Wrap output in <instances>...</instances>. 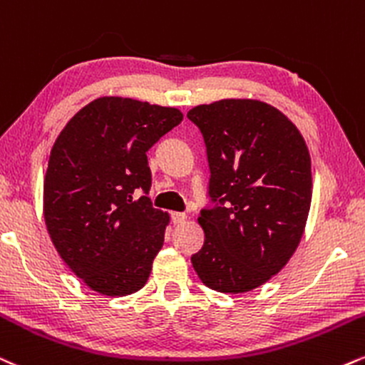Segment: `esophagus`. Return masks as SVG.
<instances>
[{
  "mask_svg": "<svg viewBox=\"0 0 365 365\" xmlns=\"http://www.w3.org/2000/svg\"><path fill=\"white\" fill-rule=\"evenodd\" d=\"M171 221H173V225H183V222L187 221V216L183 212H173L171 214Z\"/></svg>",
  "mask_w": 365,
  "mask_h": 365,
  "instance_id": "34e87169",
  "label": "esophagus"
}]
</instances>
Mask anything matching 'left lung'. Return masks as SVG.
<instances>
[{
    "mask_svg": "<svg viewBox=\"0 0 365 365\" xmlns=\"http://www.w3.org/2000/svg\"><path fill=\"white\" fill-rule=\"evenodd\" d=\"M187 117L204 135L209 195L219 202L197 219L205 240L192 265L214 291H253L284 269L304 235L313 195L306 140L260 100H217Z\"/></svg>",
    "mask_w": 365,
    "mask_h": 365,
    "instance_id": "obj_1",
    "label": "left lung"
}]
</instances>
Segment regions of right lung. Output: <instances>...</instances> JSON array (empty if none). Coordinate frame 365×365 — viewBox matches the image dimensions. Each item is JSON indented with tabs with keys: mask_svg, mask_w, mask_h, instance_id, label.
Segmentation results:
<instances>
[{
	"mask_svg": "<svg viewBox=\"0 0 365 365\" xmlns=\"http://www.w3.org/2000/svg\"><path fill=\"white\" fill-rule=\"evenodd\" d=\"M182 120L178 108L100 96L57 135L43 219L57 253L91 291L127 296L148 282L170 214L146 197V153Z\"/></svg>",
	"mask_w": 365,
	"mask_h": 365,
	"instance_id": "1",
	"label": "right lung"
}]
</instances>
